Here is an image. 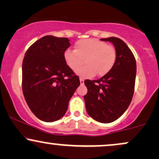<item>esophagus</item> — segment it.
Here are the masks:
<instances>
[{
  "instance_id": "1",
  "label": "esophagus",
  "mask_w": 159,
  "mask_h": 159,
  "mask_svg": "<svg viewBox=\"0 0 159 159\" xmlns=\"http://www.w3.org/2000/svg\"><path fill=\"white\" fill-rule=\"evenodd\" d=\"M80 84H81L82 85V84H84V80L83 79V78H80Z\"/></svg>"
}]
</instances>
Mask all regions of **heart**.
I'll return each mask as SVG.
<instances>
[{
	"label": "heart",
	"instance_id": "1",
	"mask_svg": "<svg viewBox=\"0 0 159 159\" xmlns=\"http://www.w3.org/2000/svg\"><path fill=\"white\" fill-rule=\"evenodd\" d=\"M66 64L72 71H75L83 64L86 65L76 71L82 78L103 76L111 70L116 60L114 47L97 39H81L76 43L75 50L66 49L63 53Z\"/></svg>",
	"mask_w": 159,
	"mask_h": 159
}]
</instances>
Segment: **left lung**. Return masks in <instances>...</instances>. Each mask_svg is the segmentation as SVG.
I'll return each instance as SVG.
<instances>
[{
  "instance_id": "1",
  "label": "left lung",
  "mask_w": 159,
  "mask_h": 159,
  "mask_svg": "<svg viewBox=\"0 0 159 159\" xmlns=\"http://www.w3.org/2000/svg\"><path fill=\"white\" fill-rule=\"evenodd\" d=\"M111 42L116 53L115 64L108 73L98 80H85L87 93L84 96L86 110L93 119L103 123L114 122L124 114L132 102L136 78L134 54L122 39H101Z\"/></svg>"
}]
</instances>
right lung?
Returning a JSON list of instances; mask_svg holds the SVG:
<instances>
[{
	"instance_id": "add662e5",
	"label": "right lung",
	"mask_w": 159,
	"mask_h": 159,
	"mask_svg": "<svg viewBox=\"0 0 159 159\" xmlns=\"http://www.w3.org/2000/svg\"><path fill=\"white\" fill-rule=\"evenodd\" d=\"M69 46L68 38L48 35L37 40L25 53L23 94L34 114L44 122L57 121L64 116L80 85L78 76L63 59Z\"/></svg>"
}]
</instances>
